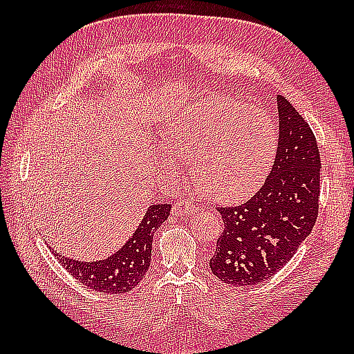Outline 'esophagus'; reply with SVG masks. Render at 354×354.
Returning a JSON list of instances; mask_svg holds the SVG:
<instances>
[{"label":"esophagus","mask_w":354,"mask_h":354,"mask_svg":"<svg viewBox=\"0 0 354 354\" xmlns=\"http://www.w3.org/2000/svg\"><path fill=\"white\" fill-rule=\"evenodd\" d=\"M194 209H196V207L190 204L189 201H179L175 205H173L171 213L175 216H185V214L194 213Z\"/></svg>","instance_id":"34e87169"}]
</instances>
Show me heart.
<instances>
[{
	"mask_svg": "<svg viewBox=\"0 0 354 354\" xmlns=\"http://www.w3.org/2000/svg\"><path fill=\"white\" fill-rule=\"evenodd\" d=\"M161 155V169L178 176L192 161V176L201 190L217 201L246 196L265 176L275 153L277 131L261 108L242 106L214 95L190 103L171 117Z\"/></svg>",
	"mask_w": 354,
	"mask_h": 354,
	"instance_id": "b5f03b06",
	"label": "heart"
}]
</instances>
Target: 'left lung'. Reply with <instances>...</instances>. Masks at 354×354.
I'll list each match as a JSON object with an SVG mask.
<instances>
[{
    "label": "left lung",
    "mask_w": 354,
    "mask_h": 354,
    "mask_svg": "<svg viewBox=\"0 0 354 354\" xmlns=\"http://www.w3.org/2000/svg\"><path fill=\"white\" fill-rule=\"evenodd\" d=\"M278 146L265 184L245 204L217 208L225 228L209 269L221 281L248 288L275 275L317 222L321 160L310 126L277 95Z\"/></svg>",
    "instance_id": "8db88e82"
}]
</instances>
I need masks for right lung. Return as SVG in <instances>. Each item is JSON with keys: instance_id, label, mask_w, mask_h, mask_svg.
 <instances>
[{"instance_id": "obj_1", "label": "right lung", "mask_w": 354, "mask_h": 354, "mask_svg": "<svg viewBox=\"0 0 354 354\" xmlns=\"http://www.w3.org/2000/svg\"><path fill=\"white\" fill-rule=\"evenodd\" d=\"M171 207L169 204L149 205L147 212L140 222L138 228L127 239V242L108 259L84 261L65 257V255L50 251L76 280L86 288L102 293H124L137 288L145 278L150 266L152 242L155 231L167 219Z\"/></svg>"}]
</instances>
